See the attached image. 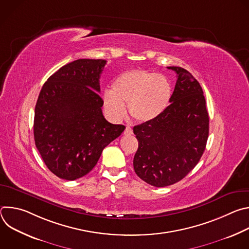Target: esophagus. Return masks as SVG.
Here are the masks:
<instances>
[{
    "instance_id": "esophagus-1",
    "label": "esophagus",
    "mask_w": 249,
    "mask_h": 249,
    "mask_svg": "<svg viewBox=\"0 0 249 249\" xmlns=\"http://www.w3.org/2000/svg\"><path fill=\"white\" fill-rule=\"evenodd\" d=\"M132 132H133V130H132L131 127H126V129L124 131V134L125 135H129V134H132Z\"/></svg>"
}]
</instances>
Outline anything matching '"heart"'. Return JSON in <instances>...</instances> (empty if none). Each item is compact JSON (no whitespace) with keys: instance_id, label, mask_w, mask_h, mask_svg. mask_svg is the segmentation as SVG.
Wrapping results in <instances>:
<instances>
[{"instance_id":"b5f03b06","label":"heart","mask_w":249,"mask_h":249,"mask_svg":"<svg viewBox=\"0 0 249 249\" xmlns=\"http://www.w3.org/2000/svg\"><path fill=\"white\" fill-rule=\"evenodd\" d=\"M172 89L162 75L145 70H131L119 75L111 92L103 94L106 110L115 119L124 116L128 103L130 115L139 122H149L160 116L170 101Z\"/></svg>"}]
</instances>
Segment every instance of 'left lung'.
I'll return each instance as SVG.
<instances>
[{
	"label": "left lung",
	"mask_w": 249,
	"mask_h": 249,
	"mask_svg": "<svg viewBox=\"0 0 249 249\" xmlns=\"http://www.w3.org/2000/svg\"><path fill=\"white\" fill-rule=\"evenodd\" d=\"M170 104L156 119L134 126L139 142L133 165L142 180L156 187L180 181L199 162L209 136V115L198 81L181 67Z\"/></svg>",
	"instance_id": "1"
}]
</instances>
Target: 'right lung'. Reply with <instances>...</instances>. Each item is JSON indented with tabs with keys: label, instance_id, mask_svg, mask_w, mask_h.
Listing matches in <instances>:
<instances>
[{
	"label": "right lung",
	"instance_id": "right-lung-1",
	"mask_svg": "<svg viewBox=\"0 0 249 249\" xmlns=\"http://www.w3.org/2000/svg\"><path fill=\"white\" fill-rule=\"evenodd\" d=\"M105 64L102 59H79L63 66L43 85L35 105V146L48 169L62 179L88 174L125 129L102 114L98 92Z\"/></svg>",
	"mask_w": 249,
	"mask_h": 249
}]
</instances>
